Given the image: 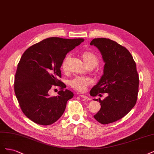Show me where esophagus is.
Wrapping results in <instances>:
<instances>
[{
    "instance_id": "esophagus-1",
    "label": "esophagus",
    "mask_w": 154,
    "mask_h": 154,
    "mask_svg": "<svg viewBox=\"0 0 154 154\" xmlns=\"http://www.w3.org/2000/svg\"><path fill=\"white\" fill-rule=\"evenodd\" d=\"M79 96H80V97H83V99H85V100H91V97H88V96H87L82 95V94H80Z\"/></svg>"
}]
</instances>
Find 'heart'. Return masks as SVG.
I'll return each mask as SVG.
<instances>
[{"mask_svg":"<svg viewBox=\"0 0 154 154\" xmlns=\"http://www.w3.org/2000/svg\"><path fill=\"white\" fill-rule=\"evenodd\" d=\"M82 58L83 61L87 65L88 67H96L99 62V60L96 57V55L91 51H84L82 53ZM69 59V56L63 59L62 62L61 68L63 71H67L68 70V62ZM92 83L91 79L87 77L76 76L69 81V85L74 90L78 92H83L86 90L88 85Z\"/></svg>","mask_w":154,"mask_h":154,"instance_id":"obj_1","label":"heart"}]
</instances>
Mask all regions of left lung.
Wrapping results in <instances>:
<instances>
[{
  "label": "left lung",
  "mask_w": 154,
  "mask_h": 154,
  "mask_svg": "<svg viewBox=\"0 0 154 154\" xmlns=\"http://www.w3.org/2000/svg\"><path fill=\"white\" fill-rule=\"evenodd\" d=\"M90 44L100 50L105 63L103 75L90 95L108 94L103 100H94L101 103L94 118L103 125L114 123L127 115L136 103L139 81L136 64L128 50L115 41L97 38Z\"/></svg>",
  "instance_id": "obj_1"
}]
</instances>
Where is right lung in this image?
Wrapping results in <instances>:
<instances>
[{"instance_id": "add662e5", "label": "right lung", "mask_w": 154, "mask_h": 154, "mask_svg": "<svg viewBox=\"0 0 154 154\" xmlns=\"http://www.w3.org/2000/svg\"><path fill=\"white\" fill-rule=\"evenodd\" d=\"M84 41L83 38L66 39L51 37L31 45L18 62L14 90L23 113L32 122L49 125L61 117L67 102L73 93L66 88L59 78L60 67L66 54ZM53 85L61 91L57 97H49Z\"/></svg>"}]
</instances>
